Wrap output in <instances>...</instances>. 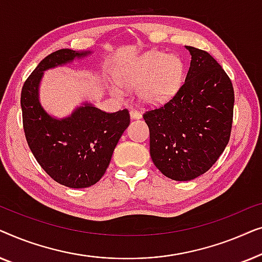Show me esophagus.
Segmentation results:
<instances>
[{"label": "esophagus", "instance_id": "esophagus-1", "mask_svg": "<svg viewBox=\"0 0 262 262\" xmlns=\"http://www.w3.org/2000/svg\"><path fill=\"white\" fill-rule=\"evenodd\" d=\"M130 117L132 118V119H141L142 118V114L138 112V111L136 110H131L130 111Z\"/></svg>", "mask_w": 262, "mask_h": 262}]
</instances>
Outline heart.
Wrapping results in <instances>:
<instances>
[{"label": "heart", "instance_id": "b5f03b06", "mask_svg": "<svg viewBox=\"0 0 262 262\" xmlns=\"http://www.w3.org/2000/svg\"><path fill=\"white\" fill-rule=\"evenodd\" d=\"M184 66L178 57L152 51L139 57L117 74V82L125 89H137L138 99L145 105H161L180 88ZM114 95H123L112 87Z\"/></svg>", "mask_w": 262, "mask_h": 262}]
</instances>
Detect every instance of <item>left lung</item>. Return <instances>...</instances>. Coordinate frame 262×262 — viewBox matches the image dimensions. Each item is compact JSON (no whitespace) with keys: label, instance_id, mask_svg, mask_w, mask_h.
Listing matches in <instances>:
<instances>
[{"label":"left lung","instance_id":"left-lung-1","mask_svg":"<svg viewBox=\"0 0 262 262\" xmlns=\"http://www.w3.org/2000/svg\"><path fill=\"white\" fill-rule=\"evenodd\" d=\"M191 66L173 98L143 114L150 156L167 178L188 181L206 173L228 145L234 88L220 63L204 50L186 46Z\"/></svg>","mask_w":262,"mask_h":262}]
</instances>
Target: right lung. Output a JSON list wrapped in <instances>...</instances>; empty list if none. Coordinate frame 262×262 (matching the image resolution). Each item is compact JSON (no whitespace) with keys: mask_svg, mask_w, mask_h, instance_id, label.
Returning a JSON list of instances; mask_svg holds the SVG:
<instances>
[{"mask_svg":"<svg viewBox=\"0 0 262 262\" xmlns=\"http://www.w3.org/2000/svg\"><path fill=\"white\" fill-rule=\"evenodd\" d=\"M89 53L70 49L50 53L25 81L21 91L24 131L32 154L53 180L70 188L89 187L102 178L130 124L127 110L107 113L84 103L70 117L56 119L41 107L39 83L44 71Z\"/></svg>","mask_w":262,"mask_h":262,"instance_id":"1","label":"right lung"}]
</instances>
